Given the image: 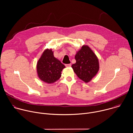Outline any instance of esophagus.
<instances>
[{
	"instance_id": "34e87169",
	"label": "esophagus",
	"mask_w": 133,
	"mask_h": 133,
	"mask_svg": "<svg viewBox=\"0 0 133 133\" xmlns=\"http://www.w3.org/2000/svg\"><path fill=\"white\" fill-rule=\"evenodd\" d=\"M65 66H66V67H69L71 66V64H66Z\"/></svg>"
}]
</instances>
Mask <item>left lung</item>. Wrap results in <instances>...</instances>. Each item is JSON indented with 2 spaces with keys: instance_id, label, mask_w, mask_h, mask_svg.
Returning a JSON list of instances; mask_svg holds the SVG:
<instances>
[{
  "instance_id": "1",
  "label": "left lung",
  "mask_w": 133,
  "mask_h": 133,
  "mask_svg": "<svg viewBox=\"0 0 133 133\" xmlns=\"http://www.w3.org/2000/svg\"><path fill=\"white\" fill-rule=\"evenodd\" d=\"M75 64L71 65L74 71L84 82H89L97 74L99 69L98 59L96 54L86 45L76 52Z\"/></svg>"
}]
</instances>
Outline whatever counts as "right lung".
Instances as JSON below:
<instances>
[{"mask_svg": "<svg viewBox=\"0 0 133 133\" xmlns=\"http://www.w3.org/2000/svg\"><path fill=\"white\" fill-rule=\"evenodd\" d=\"M65 66L55 58L51 49H45L37 63V72L39 78L47 84H52L61 77Z\"/></svg>", "mask_w": 133, "mask_h": 133, "instance_id": "1", "label": "right lung"}]
</instances>
